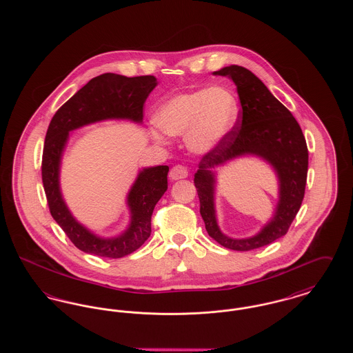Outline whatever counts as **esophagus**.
Masks as SVG:
<instances>
[{
    "label": "esophagus",
    "instance_id": "esophagus-1",
    "mask_svg": "<svg viewBox=\"0 0 353 353\" xmlns=\"http://www.w3.org/2000/svg\"><path fill=\"white\" fill-rule=\"evenodd\" d=\"M169 177L172 180L185 179V177H188V169L185 168L184 165H174L169 172Z\"/></svg>",
    "mask_w": 353,
    "mask_h": 353
}]
</instances>
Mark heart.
I'll use <instances>...</instances> for the list:
<instances>
[{"label": "heart", "instance_id": "b5f03b06", "mask_svg": "<svg viewBox=\"0 0 353 353\" xmlns=\"http://www.w3.org/2000/svg\"><path fill=\"white\" fill-rule=\"evenodd\" d=\"M238 118L234 95L222 87L199 88L165 101L154 117L164 134L183 136L189 150L196 153L214 151L229 136ZM152 130V137L164 143V134Z\"/></svg>", "mask_w": 353, "mask_h": 353}]
</instances>
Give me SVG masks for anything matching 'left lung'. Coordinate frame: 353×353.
Wrapping results in <instances>:
<instances>
[{
    "label": "left lung",
    "instance_id": "left-lung-1",
    "mask_svg": "<svg viewBox=\"0 0 353 353\" xmlns=\"http://www.w3.org/2000/svg\"><path fill=\"white\" fill-rule=\"evenodd\" d=\"M214 74L233 79L241 110L229 136L214 151L202 156L194 174V186L208 234L226 249L249 252L269 245L288 232L304 197L308 150L296 119L250 70L232 65ZM248 152L265 158L276 169L280 179V202L274 219L261 234L246 240H233L222 235L216 225L212 170L236 155Z\"/></svg>",
    "mask_w": 353,
    "mask_h": 353
}]
</instances>
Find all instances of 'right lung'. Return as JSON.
<instances>
[{
  "mask_svg": "<svg viewBox=\"0 0 353 353\" xmlns=\"http://www.w3.org/2000/svg\"><path fill=\"white\" fill-rule=\"evenodd\" d=\"M156 85L157 79L153 75L127 78L105 72L92 78L51 119L42 153L43 189L52 219L82 252L121 258L137 250L151 235L152 213L168 188L169 167L159 165L140 172L128 194L132 214L130 228L117 238H99L74 219L59 190V163L68 132L104 119L141 121L144 103Z\"/></svg>",
  "mask_w": 353,
  "mask_h": 353,
  "instance_id": "1",
  "label": "right lung"
}]
</instances>
